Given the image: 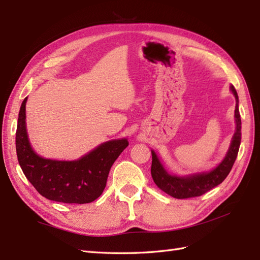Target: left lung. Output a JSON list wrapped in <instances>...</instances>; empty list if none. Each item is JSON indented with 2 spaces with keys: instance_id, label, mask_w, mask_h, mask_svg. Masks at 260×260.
<instances>
[{
  "instance_id": "1",
  "label": "left lung",
  "mask_w": 260,
  "mask_h": 260,
  "mask_svg": "<svg viewBox=\"0 0 260 260\" xmlns=\"http://www.w3.org/2000/svg\"><path fill=\"white\" fill-rule=\"evenodd\" d=\"M230 89L233 91L236 98V109H235V118H236V132L231 141L230 147L228 150L227 155L223 158V161L220 163L217 168L213 169L210 172L187 175V176H178L169 174L163 165L159 162L158 157L154 151H152V168L151 174L155 182V184L168 193L169 196L175 199H187L200 197L204 193H207L213 187L222 183L223 180L227 178L230 173L231 169L234 167V163L238 155L240 142H241V118L239 113V99L238 95L234 86H230Z\"/></svg>"
}]
</instances>
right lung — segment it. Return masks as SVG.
Segmentation results:
<instances>
[{"label": "right lung", "mask_w": 260, "mask_h": 260, "mask_svg": "<svg viewBox=\"0 0 260 260\" xmlns=\"http://www.w3.org/2000/svg\"><path fill=\"white\" fill-rule=\"evenodd\" d=\"M21 105L15 146L20 167L36 190L49 200L63 203H90L101 197L110 168L125 148L126 139L96 147L77 161H56L39 156L32 150L25 127V103Z\"/></svg>", "instance_id": "right-lung-1"}]
</instances>
